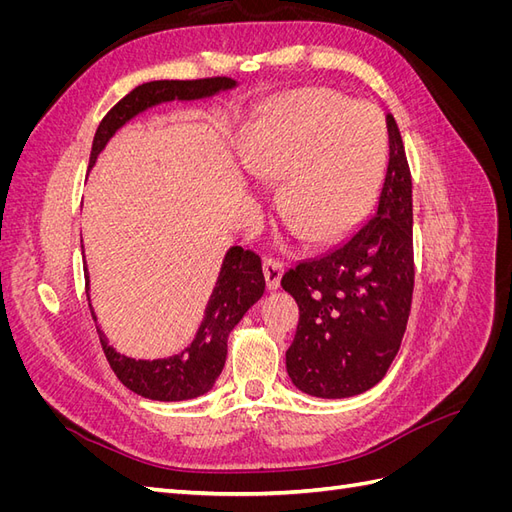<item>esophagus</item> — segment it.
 <instances>
[{
  "label": "esophagus",
  "instance_id": "1",
  "mask_svg": "<svg viewBox=\"0 0 512 512\" xmlns=\"http://www.w3.org/2000/svg\"><path fill=\"white\" fill-rule=\"evenodd\" d=\"M262 271H265V280H267V288H269V290H277V288H280L282 275H284L282 260H277V258H265V262H262Z\"/></svg>",
  "mask_w": 512,
  "mask_h": 512
}]
</instances>
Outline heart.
I'll use <instances>...</instances> for the list:
<instances>
[{"instance_id":"b5f03b06","label":"heart","mask_w":512,"mask_h":512,"mask_svg":"<svg viewBox=\"0 0 512 512\" xmlns=\"http://www.w3.org/2000/svg\"><path fill=\"white\" fill-rule=\"evenodd\" d=\"M386 151L376 106L309 87L284 96L243 136L241 162L260 181H282V218L307 241L333 243L374 205Z\"/></svg>"}]
</instances>
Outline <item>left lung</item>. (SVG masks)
I'll return each mask as SVG.
<instances>
[{"mask_svg": "<svg viewBox=\"0 0 512 512\" xmlns=\"http://www.w3.org/2000/svg\"><path fill=\"white\" fill-rule=\"evenodd\" d=\"M374 215L350 239L284 273L299 305L286 369L299 391L342 399L376 386L399 352L412 305V177L393 115Z\"/></svg>", "mask_w": 512, "mask_h": 512, "instance_id": "obj_1", "label": "left lung"}]
</instances>
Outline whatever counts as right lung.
I'll use <instances>...</instances> for the list:
<instances>
[{"label": "right lung", "mask_w": 512, "mask_h": 512, "mask_svg": "<svg viewBox=\"0 0 512 512\" xmlns=\"http://www.w3.org/2000/svg\"><path fill=\"white\" fill-rule=\"evenodd\" d=\"M237 81L228 76H211V79L196 81H151L132 89L126 98H121L111 111L104 115L91 145L89 166L96 164L98 153L123 123L145 108L170 100H200L232 89ZM87 273V267H85ZM85 292H89V275H85ZM265 292V275H262L260 256L235 245L230 247L224 265L213 288L211 299L205 309L203 324L194 337V342L183 352L168 356V359L143 361L130 359L108 346L104 333L98 329L100 344L106 361L115 371L123 386L136 395L156 401H183L194 399L211 391L213 382L222 374L226 363V344L230 331ZM89 299V294H87ZM89 312L96 320L94 309Z\"/></svg>", "instance_id": "right-lung-1"}]
</instances>
